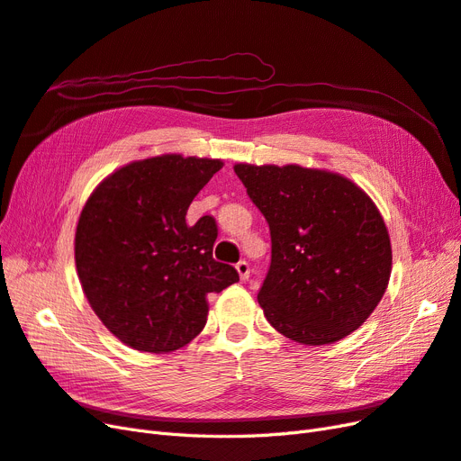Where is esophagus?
Segmentation results:
<instances>
[{"instance_id": "obj_1", "label": "esophagus", "mask_w": 461, "mask_h": 461, "mask_svg": "<svg viewBox=\"0 0 461 461\" xmlns=\"http://www.w3.org/2000/svg\"><path fill=\"white\" fill-rule=\"evenodd\" d=\"M236 271H239L242 281H248V276H249V263L244 261V259H240L239 263H236Z\"/></svg>"}]
</instances>
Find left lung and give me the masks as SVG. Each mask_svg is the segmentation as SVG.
I'll use <instances>...</instances> for the list:
<instances>
[{
    "label": "left lung",
    "instance_id": "8db88e82",
    "mask_svg": "<svg viewBox=\"0 0 461 461\" xmlns=\"http://www.w3.org/2000/svg\"><path fill=\"white\" fill-rule=\"evenodd\" d=\"M271 230V265L258 302L286 339L337 342L381 302L393 248L379 209L337 173L300 165H234Z\"/></svg>",
    "mask_w": 461,
    "mask_h": 461
}]
</instances>
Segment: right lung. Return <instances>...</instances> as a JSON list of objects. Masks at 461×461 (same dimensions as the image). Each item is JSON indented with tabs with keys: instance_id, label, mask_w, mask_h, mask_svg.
Instances as JSON below:
<instances>
[{
	"instance_id": "right-lung-1",
	"label": "right lung",
	"mask_w": 461,
	"mask_h": 461,
	"mask_svg": "<svg viewBox=\"0 0 461 461\" xmlns=\"http://www.w3.org/2000/svg\"><path fill=\"white\" fill-rule=\"evenodd\" d=\"M222 161L176 153L121 167L97 186L75 234L82 290L102 323L134 350L173 352L207 321V294L239 281L213 259L217 222L186 212Z\"/></svg>"
}]
</instances>
